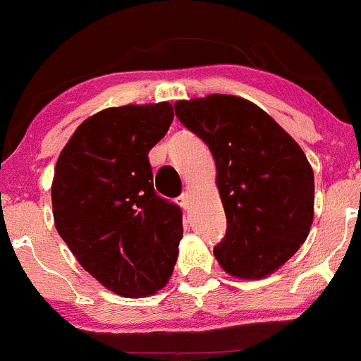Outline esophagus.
<instances>
[{
	"instance_id": "34e87169",
	"label": "esophagus",
	"mask_w": 361,
	"mask_h": 361,
	"mask_svg": "<svg viewBox=\"0 0 361 361\" xmlns=\"http://www.w3.org/2000/svg\"><path fill=\"white\" fill-rule=\"evenodd\" d=\"M179 203L182 209H189L191 207V192L189 191H184L182 195L179 196Z\"/></svg>"
}]
</instances>
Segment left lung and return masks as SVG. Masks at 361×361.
<instances>
[{"instance_id":"1","label":"left lung","mask_w":361,"mask_h":361,"mask_svg":"<svg viewBox=\"0 0 361 361\" xmlns=\"http://www.w3.org/2000/svg\"><path fill=\"white\" fill-rule=\"evenodd\" d=\"M176 116L216 161L226 235L214 256L235 277L269 276L300 249L312 224L314 173L300 145L238 96L177 102Z\"/></svg>"}]
</instances>
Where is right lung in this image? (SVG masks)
<instances>
[{
  "label": "right lung",
  "instance_id": "add662e5",
  "mask_svg": "<svg viewBox=\"0 0 361 361\" xmlns=\"http://www.w3.org/2000/svg\"><path fill=\"white\" fill-rule=\"evenodd\" d=\"M173 121L170 103L106 109L77 128L52 182L58 233L94 279L145 297L170 279L182 210L154 191L149 151Z\"/></svg>",
  "mask_w": 361,
  "mask_h": 361
}]
</instances>
